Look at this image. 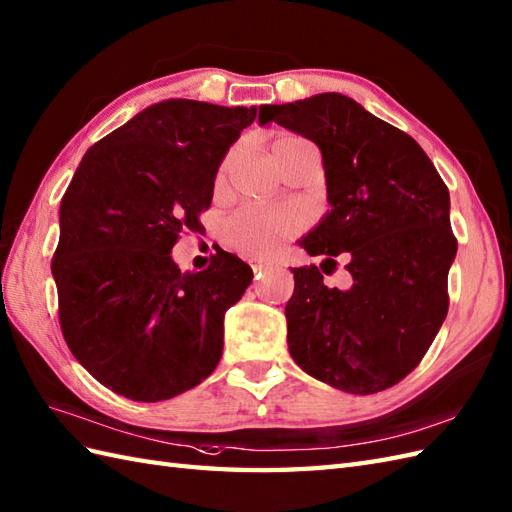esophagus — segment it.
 Returning <instances> with one entry per match:
<instances>
[{
	"label": "esophagus",
	"instance_id": "esophagus-1",
	"mask_svg": "<svg viewBox=\"0 0 512 512\" xmlns=\"http://www.w3.org/2000/svg\"><path fill=\"white\" fill-rule=\"evenodd\" d=\"M265 269H269V263H265V260H252V271L256 273V276H260Z\"/></svg>",
	"mask_w": 512,
	"mask_h": 512
}]
</instances>
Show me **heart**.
Here are the masks:
<instances>
[{"mask_svg": "<svg viewBox=\"0 0 512 512\" xmlns=\"http://www.w3.org/2000/svg\"><path fill=\"white\" fill-rule=\"evenodd\" d=\"M299 141L297 136H284L273 147L289 145ZM230 160L221 162L217 171V186H221L228 178ZM306 228V213L295 204H282V206H247L234 213L226 226H223V241L234 252H239L249 258H263L271 256L273 252L286 243L295 239V236Z\"/></svg>", "mask_w": 512, "mask_h": 512, "instance_id": "1", "label": "heart"}]
</instances>
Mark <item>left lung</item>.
Here are the masks:
<instances>
[{"label": "left lung", "instance_id": "8db88e82", "mask_svg": "<svg viewBox=\"0 0 512 512\" xmlns=\"http://www.w3.org/2000/svg\"><path fill=\"white\" fill-rule=\"evenodd\" d=\"M269 121L315 141L323 156L332 210L299 245L329 264L345 255L353 273L339 292L322 284V265V274L293 269L289 352L345 393L391 389L421 363L450 308V191L413 136L345 95L263 106L260 123Z\"/></svg>", "mask_w": 512, "mask_h": 512}]
</instances>
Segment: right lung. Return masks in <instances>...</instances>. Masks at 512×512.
<instances>
[{
    "mask_svg": "<svg viewBox=\"0 0 512 512\" xmlns=\"http://www.w3.org/2000/svg\"><path fill=\"white\" fill-rule=\"evenodd\" d=\"M258 108L167 99L97 141L60 202L58 321L95 380L162 402L215 371L223 317L254 273L228 252L180 271L171 249L202 228L215 173Z\"/></svg>",
    "mask_w": 512,
    "mask_h": 512,
    "instance_id": "1",
    "label": "right lung"
}]
</instances>
